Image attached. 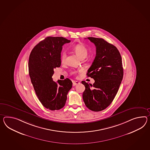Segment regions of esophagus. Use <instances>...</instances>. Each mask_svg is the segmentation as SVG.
Returning <instances> with one entry per match:
<instances>
[{
  "mask_svg": "<svg viewBox=\"0 0 150 150\" xmlns=\"http://www.w3.org/2000/svg\"><path fill=\"white\" fill-rule=\"evenodd\" d=\"M79 83H80L79 81H74L73 82V86H76L77 84H79Z\"/></svg>",
  "mask_w": 150,
  "mask_h": 150,
  "instance_id": "34e87169",
  "label": "esophagus"
}]
</instances>
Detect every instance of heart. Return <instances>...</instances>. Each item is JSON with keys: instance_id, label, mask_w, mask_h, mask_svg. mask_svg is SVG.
Returning <instances> with one entry per match:
<instances>
[{"instance_id": "heart-1", "label": "heart", "mask_w": 150, "mask_h": 150, "mask_svg": "<svg viewBox=\"0 0 150 150\" xmlns=\"http://www.w3.org/2000/svg\"><path fill=\"white\" fill-rule=\"evenodd\" d=\"M73 50L75 52L80 59L86 58L88 54L87 48L82 44H78L74 47ZM66 58V51H62L61 54V60L62 62H64Z\"/></svg>"}]
</instances>
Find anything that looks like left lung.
Returning <instances> with one entry per match:
<instances>
[{
  "label": "left lung",
  "instance_id": "obj_1",
  "mask_svg": "<svg viewBox=\"0 0 150 150\" xmlns=\"http://www.w3.org/2000/svg\"><path fill=\"white\" fill-rule=\"evenodd\" d=\"M87 38L96 47L95 59L87 73L95 82L89 85L81 82L86 88L83 99L88 109L99 112L110 106L118 91L124 75L122 59L113 44L102 38Z\"/></svg>",
  "mask_w": 150,
  "mask_h": 150
}]
</instances>
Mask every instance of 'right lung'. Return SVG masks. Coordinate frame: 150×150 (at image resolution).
I'll use <instances>...</instances> for the list:
<instances>
[{
	"instance_id": "obj_1",
	"label": "right lung",
	"mask_w": 150,
	"mask_h": 150,
	"mask_svg": "<svg viewBox=\"0 0 150 150\" xmlns=\"http://www.w3.org/2000/svg\"><path fill=\"white\" fill-rule=\"evenodd\" d=\"M70 40L62 37H47L33 48L29 59V73L37 96L43 106L59 110L66 104L72 82L67 78L55 82L54 69L61 66L62 46Z\"/></svg>"
}]
</instances>
